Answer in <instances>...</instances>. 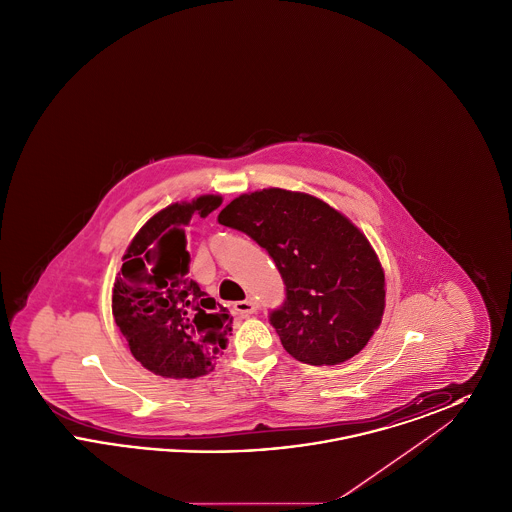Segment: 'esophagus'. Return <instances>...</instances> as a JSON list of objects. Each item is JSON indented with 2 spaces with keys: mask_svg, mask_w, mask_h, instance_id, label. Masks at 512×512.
<instances>
[{
  "mask_svg": "<svg viewBox=\"0 0 512 512\" xmlns=\"http://www.w3.org/2000/svg\"><path fill=\"white\" fill-rule=\"evenodd\" d=\"M257 309H259V305H257L255 299H244V301H238V303L234 305V311L240 313V315H244V317H249V315L257 313Z\"/></svg>",
  "mask_w": 512,
  "mask_h": 512,
  "instance_id": "obj_1",
  "label": "esophagus"
}]
</instances>
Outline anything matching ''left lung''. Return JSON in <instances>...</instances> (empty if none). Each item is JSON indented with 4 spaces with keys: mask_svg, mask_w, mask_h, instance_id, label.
Listing matches in <instances>:
<instances>
[{
    "mask_svg": "<svg viewBox=\"0 0 512 512\" xmlns=\"http://www.w3.org/2000/svg\"><path fill=\"white\" fill-rule=\"evenodd\" d=\"M217 220L274 259L286 301L270 324L293 359L340 365L365 347L384 317L386 276L374 247L343 213L315 195L265 188L238 195Z\"/></svg>",
    "mask_w": 512,
    "mask_h": 512,
    "instance_id": "left-lung-1",
    "label": "left lung"
}]
</instances>
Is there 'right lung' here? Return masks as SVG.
Listing matches in <instances>:
<instances>
[{
    "instance_id": "1",
    "label": "right lung",
    "mask_w": 512,
    "mask_h": 512,
    "mask_svg": "<svg viewBox=\"0 0 512 512\" xmlns=\"http://www.w3.org/2000/svg\"><path fill=\"white\" fill-rule=\"evenodd\" d=\"M220 195L172 203L138 230L113 284V318L140 365L163 378H199L215 370L228 345V309L188 276L186 226L205 219Z\"/></svg>"
}]
</instances>
